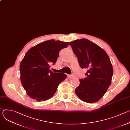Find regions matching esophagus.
Wrapping results in <instances>:
<instances>
[{"mask_svg": "<svg viewBox=\"0 0 130 130\" xmlns=\"http://www.w3.org/2000/svg\"><path fill=\"white\" fill-rule=\"evenodd\" d=\"M67 77L68 78H72L74 77V76L72 75H67Z\"/></svg>", "mask_w": 130, "mask_h": 130, "instance_id": "esophagus-1", "label": "esophagus"}]
</instances>
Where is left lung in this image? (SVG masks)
Here are the masks:
<instances>
[{
    "label": "left lung",
    "mask_w": 130,
    "mask_h": 130,
    "mask_svg": "<svg viewBox=\"0 0 130 130\" xmlns=\"http://www.w3.org/2000/svg\"><path fill=\"white\" fill-rule=\"evenodd\" d=\"M73 53L81 68H86V77L80 79V85L75 90L82 101L94 103L105 94L111 84L113 69L106 52L88 40L82 39L71 42Z\"/></svg>",
    "instance_id": "obj_1"
}]
</instances>
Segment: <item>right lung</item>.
<instances>
[{"label":"right lung","instance_id":"add662e5","mask_svg":"<svg viewBox=\"0 0 130 130\" xmlns=\"http://www.w3.org/2000/svg\"><path fill=\"white\" fill-rule=\"evenodd\" d=\"M69 43L51 40L30 49L20 64L21 80L27 94L38 101L51 98L59 85L67 77L65 73L53 72L51 64L57 62L61 49Z\"/></svg>","mask_w":130,"mask_h":130}]
</instances>
